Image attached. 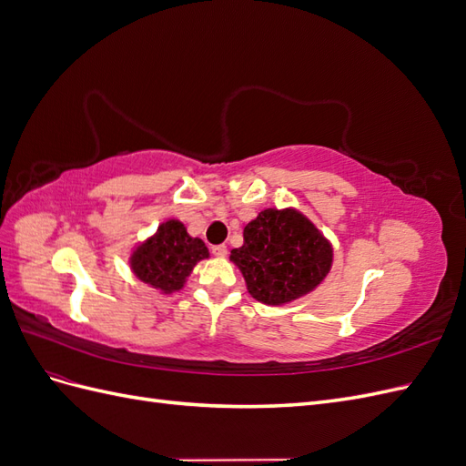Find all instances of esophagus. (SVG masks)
Instances as JSON below:
<instances>
[{
  "mask_svg": "<svg viewBox=\"0 0 466 466\" xmlns=\"http://www.w3.org/2000/svg\"><path fill=\"white\" fill-rule=\"evenodd\" d=\"M211 252H214V257H218V258H225L228 257V247L216 245V247H211Z\"/></svg>",
  "mask_w": 466,
  "mask_h": 466,
  "instance_id": "34e87169",
  "label": "esophagus"
}]
</instances>
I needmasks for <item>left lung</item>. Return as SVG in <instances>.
I'll use <instances>...</instances> for the list:
<instances>
[{"label": "left lung", "instance_id": "obj_1", "mask_svg": "<svg viewBox=\"0 0 466 466\" xmlns=\"http://www.w3.org/2000/svg\"><path fill=\"white\" fill-rule=\"evenodd\" d=\"M229 260L252 299L281 307L313 293L332 270L334 247L298 208H266L243 229Z\"/></svg>", "mask_w": 466, "mask_h": 466}]
</instances>
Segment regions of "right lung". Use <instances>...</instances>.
Here are the masks:
<instances>
[{"mask_svg": "<svg viewBox=\"0 0 466 466\" xmlns=\"http://www.w3.org/2000/svg\"><path fill=\"white\" fill-rule=\"evenodd\" d=\"M209 258V250L200 237H192L180 219L159 223L144 241H139L128 257L132 274L161 295L185 289L196 264Z\"/></svg>", "mask_w": 466, "mask_h": 466, "instance_id": "add662e5", "label": "right lung"}]
</instances>
